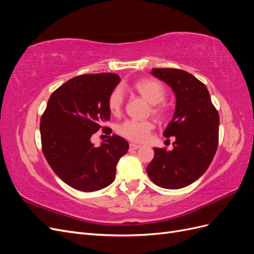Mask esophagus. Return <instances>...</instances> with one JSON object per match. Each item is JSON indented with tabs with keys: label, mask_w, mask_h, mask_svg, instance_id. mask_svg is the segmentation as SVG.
I'll use <instances>...</instances> for the list:
<instances>
[{
	"label": "esophagus",
	"mask_w": 254,
	"mask_h": 254,
	"mask_svg": "<svg viewBox=\"0 0 254 254\" xmlns=\"http://www.w3.org/2000/svg\"><path fill=\"white\" fill-rule=\"evenodd\" d=\"M140 147H141L140 145H136V144H134V143H130V144H129V148H130V149H132V150L139 149Z\"/></svg>",
	"instance_id": "34e87169"
}]
</instances>
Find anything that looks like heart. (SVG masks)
<instances>
[{"mask_svg": "<svg viewBox=\"0 0 254 254\" xmlns=\"http://www.w3.org/2000/svg\"><path fill=\"white\" fill-rule=\"evenodd\" d=\"M130 89L150 104V113L157 120L163 121L165 119L166 110L162 102L166 97V90L162 83L153 78H141L130 84ZM123 103L124 98L121 88L113 89L107 99V106L114 117L121 114ZM152 129L153 124L150 121L127 120L117 127V132L126 140L143 143L148 139Z\"/></svg>", "mask_w": 254, "mask_h": 254, "instance_id": "b5f03b06", "label": "heart"}]
</instances>
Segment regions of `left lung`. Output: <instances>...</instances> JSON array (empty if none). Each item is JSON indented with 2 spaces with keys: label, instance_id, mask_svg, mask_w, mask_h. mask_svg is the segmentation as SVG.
Masks as SVG:
<instances>
[{
  "label": "left lung",
  "instance_id": "8db88e82",
  "mask_svg": "<svg viewBox=\"0 0 254 254\" xmlns=\"http://www.w3.org/2000/svg\"><path fill=\"white\" fill-rule=\"evenodd\" d=\"M176 95L174 118L164 136H174L173 150L155 147V157L146 167L151 181L163 189L190 186L210 166L218 146L219 115L205 84L179 68H152Z\"/></svg>",
  "mask_w": 254,
  "mask_h": 254
}]
</instances>
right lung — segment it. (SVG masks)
Masks as SVG:
<instances>
[{"instance_id":"obj_1","label":"right lung","mask_w":254,"mask_h":254,"mask_svg":"<svg viewBox=\"0 0 254 254\" xmlns=\"http://www.w3.org/2000/svg\"><path fill=\"white\" fill-rule=\"evenodd\" d=\"M121 81L113 73L83 74L53 92L40 121L43 155L59 178L75 190L94 191L111 184L128 142L117 134L94 147L91 136L110 119L107 99Z\"/></svg>"}]
</instances>
